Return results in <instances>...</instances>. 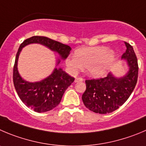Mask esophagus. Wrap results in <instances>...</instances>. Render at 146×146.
Wrapping results in <instances>:
<instances>
[{
  "label": "esophagus",
  "instance_id": "obj_1",
  "mask_svg": "<svg viewBox=\"0 0 146 146\" xmlns=\"http://www.w3.org/2000/svg\"><path fill=\"white\" fill-rule=\"evenodd\" d=\"M83 79L81 78V77H77V78L75 79V82H82Z\"/></svg>",
  "mask_w": 146,
  "mask_h": 146
}]
</instances>
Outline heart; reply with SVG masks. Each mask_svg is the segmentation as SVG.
<instances>
[{
	"instance_id": "b5f03b06",
	"label": "heart",
	"mask_w": 146,
	"mask_h": 146,
	"mask_svg": "<svg viewBox=\"0 0 146 146\" xmlns=\"http://www.w3.org/2000/svg\"><path fill=\"white\" fill-rule=\"evenodd\" d=\"M75 56H69L66 64L72 74H77L84 68L89 75L99 77L104 75L115 59V53L106 46L81 48L76 50Z\"/></svg>"
}]
</instances>
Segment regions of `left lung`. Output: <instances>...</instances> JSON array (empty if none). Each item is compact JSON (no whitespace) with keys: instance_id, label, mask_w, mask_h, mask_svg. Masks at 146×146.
I'll return each mask as SVG.
<instances>
[{"instance_id":"8db88e82","label":"left lung","mask_w":146,"mask_h":146,"mask_svg":"<svg viewBox=\"0 0 146 146\" xmlns=\"http://www.w3.org/2000/svg\"><path fill=\"white\" fill-rule=\"evenodd\" d=\"M125 52L122 59L127 61L129 71L123 77H114L111 73L103 78L85 80L86 90L82 99L90 110L99 114H107L118 109L125 102L136 85L138 64L133 46L125 42Z\"/></svg>"}]
</instances>
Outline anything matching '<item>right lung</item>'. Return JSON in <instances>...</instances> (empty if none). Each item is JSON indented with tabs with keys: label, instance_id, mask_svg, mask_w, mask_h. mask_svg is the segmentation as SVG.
I'll return each mask as SVG.
<instances>
[{
	"label": "right lung",
	"instance_id": "obj_1",
	"mask_svg": "<svg viewBox=\"0 0 146 146\" xmlns=\"http://www.w3.org/2000/svg\"><path fill=\"white\" fill-rule=\"evenodd\" d=\"M41 44L60 55L65 59L72 50L69 46L45 36H34L27 38L19 46L13 66V80L15 89L22 102L37 112H44L56 108L61 102L64 93L74 81V77L66 74L62 69L55 68L51 75L37 82L25 81L18 72V59L22 48L30 44ZM60 60H58L57 64Z\"/></svg>",
	"mask_w": 146,
	"mask_h": 146
}]
</instances>
